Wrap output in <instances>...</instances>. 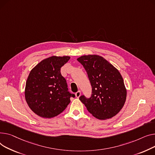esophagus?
<instances>
[{
  "label": "esophagus",
  "mask_w": 155,
  "mask_h": 155,
  "mask_svg": "<svg viewBox=\"0 0 155 155\" xmlns=\"http://www.w3.org/2000/svg\"><path fill=\"white\" fill-rule=\"evenodd\" d=\"M75 95H76V96L77 97H79L81 96V91H78V92H76V94H75Z\"/></svg>",
  "instance_id": "34e87169"
}]
</instances>
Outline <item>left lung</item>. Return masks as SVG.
Here are the masks:
<instances>
[{
	"mask_svg": "<svg viewBox=\"0 0 155 155\" xmlns=\"http://www.w3.org/2000/svg\"><path fill=\"white\" fill-rule=\"evenodd\" d=\"M77 60L85 69L92 87L91 97L82 95L80 101L99 120L114 116L123 107L126 98V89L120 72L97 55L83 56Z\"/></svg>",
	"mask_w": 155,
	"mask_h": 155,
	"instance_id": "obj_1",
	"label": "left lung"
}]
</instances>
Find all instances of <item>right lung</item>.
<instances>
[{
  "label": "right lung",
  "instance_id": "right-lung-1",
  "mask_svg": "<svg viewBox=\"0 0 155 155\" xmlns=\"http://www.w3.org/2000/svg\"><path fill=\"white\" fill-rule=\"evenodd\" d=\"M70 57L52 56L39 62L26 81L25 97L31 110L38 116L51 118L61 113L75 95L68 91L61 68Z\"/></svg>",
  "mask_w": 155,
  "mask_h": 155
}]
</instances>
